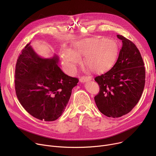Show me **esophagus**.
<instances>
[{
  "label": "esophagus",
  "instance_id": "1",
  "mask_svg": "<svg viewBox=\"0 0 156 156\" xmlns=\"http://www.w3.org/2000/svg\"><path fill=\"white\" fill-rule=\"evenodd\" d=\"M90 80H92L91 76H82L80 79V82L81 83H84L87 81H90Z\"/></svg>",
  "mask_w": 156,
  "mask_h": 156
}]
</instances>
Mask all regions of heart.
<instances>
[{"mask_svg": "<svg viewBox=\"0 0 156 156\" xmlns=\"http://www.w3.org/2000/svg\"><path fill=\"white\" fill-rule=\"evenodd\" d=\"M118 52L115 41L105 38H87L76 44L74 51L67 48L62 52V58L68 71L75 72L76 66L85 56L86 66L93 72L102 73L109 70L114 64Z\"/></svg>", "mask_w": 156, "mask_h": 156, "instance_id": "1", "label": "heart"}]
</instances>
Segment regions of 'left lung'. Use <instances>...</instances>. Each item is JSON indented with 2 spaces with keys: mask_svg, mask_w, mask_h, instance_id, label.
Returning a JSON list of instances; mask_svg holds the SVG:
<instances>
[{
  "mask_svg": "<svg viewBox=\"0 0 156 156\" xmlns=\"http://www.w3.org/2000/svg\"><path fill=\"white\" fill-rule=\"evenodd\" d=\"M118 59L108 72L96 76L100 90L94 99L105 116L119 118L129 112L140 100L145 82V69L136 45L125 37Z\"/></svg>",
  "mask_w": 156,
  "mask_h": 156,
  "instance_id": "8db88e82",
  "label": "left lung"
}]
</instances>
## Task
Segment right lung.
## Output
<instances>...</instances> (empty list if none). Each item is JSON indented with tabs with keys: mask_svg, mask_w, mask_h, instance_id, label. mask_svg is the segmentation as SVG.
Wrapping results in <instances>:
<instances>
[{
	"mask_svg": "<svg viewBox=\"0 0 156 156\" xmlns=\"http://www.w3.org/2000/svg\"><path fill=\"white\" fill-rule=\"evenodd\" d=\"M58 57L41 58L30 44L21 51L16 64V96L34 118L45 121L59 118L64 111L77 78L64 74L57 65Z\"/></svg>",
	"mask_w": 156,
	"mask_h": 156,
	"instance_id": "obj_1",
	"label": "right lung"
}]
</instances>
